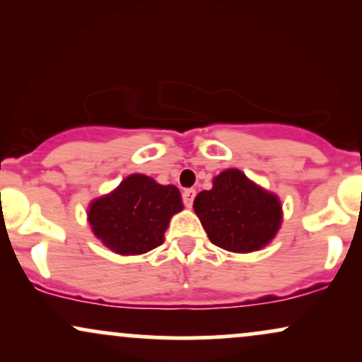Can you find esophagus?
<instances>
[{
    "mask_svg": "<svg viewBox=\"0 0 362 362\" xmlns=\"http://www.w3.org/2000/svg\"><path fill=\"white\" fill-rule=\"evenodd\" d=\"M194 197H195V190L194 189H185L184 192H182V201H184V204L187 207H192Z\"/></svg>",
    "mask_w": 362,
    "mask_h": 362,
    "instance_id": "34e87169",
    "label": "esophagus"
}]
</instances>
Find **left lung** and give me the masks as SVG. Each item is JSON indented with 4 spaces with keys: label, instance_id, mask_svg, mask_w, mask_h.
<instances>
[{
    "label": "left lung",
    "instance_id": "8db88e82",
    "mask_svg": "<svg viewBox=\"0 0 362 362\" xmlns=\"http://www.w3.org/2000/svg\"><path fill=\"white\" fill-rule=\"evenodd\" d=\"M194 211L211 242L228 252L260 250L281 226L279 199L235 168L224 170L213 189L197 194Z\"/></svg>",
    "mask_w": 362,
    "mask_h": 362
}]
</instances>
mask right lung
Here are the masks:
<instances>
[{
	"instance_id": "1",
	"label": "right lung",
	"mask_w": 362,
	"mask_h": 362,
	"mask_svg": "<svg viewBox=\"0 0 362 362\" xmlns=\"http://www.w3.org/2000/svg\"><path fill=\"white\" fill-rule=\"evenodd\" d=\"M175 185L146 175H129L114 192L91 202L88 221L105 247L120 255H139L163 243L170 218L182 209Z\"/></svg>"
}]
</instances>
